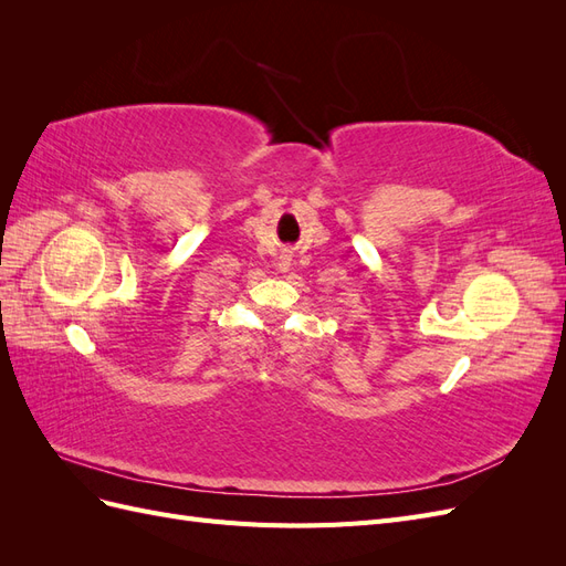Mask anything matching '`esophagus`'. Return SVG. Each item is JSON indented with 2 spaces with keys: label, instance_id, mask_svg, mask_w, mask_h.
<instances>
[{
  "label": "esophagus",
  "instance_id": "34e87169",
  "mask_svg": "<svg viewBox=\"0 0 566 566\" xmlns=\"http://www.w3.org/2000/svg\"><path fill=\"white\" fill-rule=\"evenodd\" d=\"M287 266H290V256L283 254V256H281V271H287Z\"/></svg>",
  "mask_w": 566,
  "mask_h": 566
}]
</instances>
